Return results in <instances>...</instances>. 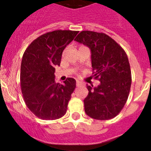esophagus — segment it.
<instances>
[{"instance_id": "obj_1", "label": "esophagus", "mask_w": 151, "mask_h": 151, "mask_svg": "<svg viewBox=\"0 0 151 151\" xmlns=\"http://www.w3.org/2000/svg\"><path fill=\"white\" fill-rule=\"evenodd\" d=\"M82 83L81 82H79V81H76V86L77 87H80V86H82Z\"/></svg>"}]
</instances>
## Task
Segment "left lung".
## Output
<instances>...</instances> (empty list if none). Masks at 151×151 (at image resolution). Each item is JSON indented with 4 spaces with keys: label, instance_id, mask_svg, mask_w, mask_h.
I'll use <instances>...</instances> for the list:
<instances>
[{
    "label": "left lung",
    "instance_id": "obj_1",
    "mask_svg": "<svg viewBox=\"0 0 151 151\" xmlns=\"http://www.w3.org/2000/svg\"><path fill=\"white\" fill-rule=\"evenodd\" d=\"M75 41L91 50L93 76L97 87L87 85L88 94L84 100L88 116L107 120L119 113L129 97L132 84L130 66L125 50L104 33L82 31Z\"/></svg>",
    "mask_w": 151,
    "mask_h": 151
}]
</instances>
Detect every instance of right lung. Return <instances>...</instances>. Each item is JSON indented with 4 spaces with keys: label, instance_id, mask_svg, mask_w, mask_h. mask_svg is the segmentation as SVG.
<instances>
[{
    "label": "right lung",
    "instance_id": "add662e5",
    "mask_svg": "<svg viewBox=\"0 0 151 151\" xmlns=\"http://www.w3.org/2000/svg\"><path fill=\"white\" fill-rule=\"evenodd\" d=\"M78 31L56 30L36 38L24 53L21 63L20 85L26 106L41 119L54 120L63 116L76 80L55 82V67L60 66L63 50Z\"/></svg>",
    "mask_w": 151,
    "mask_h": 151
}]
</instances>
